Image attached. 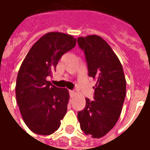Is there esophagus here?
Returning a JSON list of instances; mask_svg holds the SVG:
<instances>
[{
  "label": "esophagus",
  "instance_id": "1",
  "mask_svg": "<svg viewBox=\"0 0 150 150\" xmlns=\"http://www.w3.org/2000/svg\"><path fill=\"white\" fill-rule=\"evenodd\" d=\"M69 93H70V96L71 97H75V96L76 95V93L74 91H69Z\"/></svg>",
  "mask_w": 150,
  "mask_h": 150
}]
</instances>
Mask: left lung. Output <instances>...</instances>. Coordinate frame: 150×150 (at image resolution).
Listing matches in <instances>:
<instances>
[{
    "label": "left lung",
    "mask_w": 150,
    "mask_h": 150,
    "mask_svg": "<svg viewBox=\"0 0 150 150\" xmlns=\"http://www.w3.org/2000/svg\"><path fill=\"white\" fill-rule=\"evenodd\" d=\"M85 53L88 75L96 81L95 100L86 98V106L79 112L80 128L86 135L100 138L119 119L126 94V80L118 57L98 35L78 38Z\"/></svg>",
    "instance_id": "1"
}]
</instances>
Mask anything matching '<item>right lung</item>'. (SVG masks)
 <instances>
[{"label":"right lung","instance_id":"right-lung-1","mask_svg":"<svg viewBox=\"0 0 150 150\" xmlns=\"http://www.w3.org/2000/svg\"><path fill=\"white\" fill-rule=\"evenodd\" d=\"M75 44L70 34L50 32L34 43L21 63L16 98L24 122L36 134H52L67 113L68 90L51 84L47 77L52 76L59 59Z\"/></svg>","mask_w":150,"mask_h":150}]
</instances>
